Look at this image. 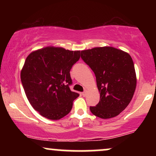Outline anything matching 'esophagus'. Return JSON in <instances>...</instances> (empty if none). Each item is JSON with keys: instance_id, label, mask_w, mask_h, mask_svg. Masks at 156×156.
Listing matches in <instances>:
<instances>
[{"instance_id": "esophagus-1", "label": "esophagus", "mask_w": 156, "mask_h": 156, "mask_svg": "<svg viewBox=\"0 0 156 156\" xmlns=\"http://www.w3.org/2000/svg\"><path fill=\"white\" fill-rule=\"evenodd\" d=\"M82 95L83 96V97H85V96L87 95V91H84V92H82Z\"/></svg>"}]
</instances>
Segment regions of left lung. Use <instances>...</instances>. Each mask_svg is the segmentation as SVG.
Masks as SVG:
<instances>
[{"mask_svg": "<svg viewBox=\"0 0 156 156\" xmlns=\"http://www.w3.org/2000/svg\"><path fill=\"white\" fill-rule=\"evenodd\" d=\"M81 57L94 72L100 100L89 109L106 119L122 112L135 92L136 74L133 62L126 52L113 47H97L82 50Z\"/></svg>", "mask_w": 156, "mask_h": 156, "instance_id": "left-lung-1", "label": "left lung"}]
</instances>
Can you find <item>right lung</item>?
Wrapping results in <instances>:
<instances>
[{
	"instance_id": "add662e5",
	"label": "right lung",
	"mask_w": 156,
	"mask_h": 156,
	"mask_svg": "<svg viewBox=\"0 0 156 156\" xmlns=\"http://www.w3.org/2000/svg\"><path fill=\"white\" fill-rule=\"evenodd\" d=\"M80 58V51L48 46L32 52L20 72L30 104L44 118L59 120L72 110L80 94L70 90V69Z\"/></svg>"
}]
</instances>
